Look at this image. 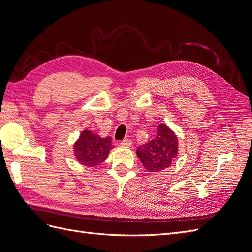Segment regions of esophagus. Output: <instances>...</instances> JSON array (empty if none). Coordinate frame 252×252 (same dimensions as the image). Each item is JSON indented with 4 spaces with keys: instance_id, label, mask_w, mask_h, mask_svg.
Masks as SVG:
<instances>
[{
    "instance_id": "1",
    "label": "esophagus",
    "mask_w": 252,
    "mask_h": 252,
    "mask_svg": "<svg viewBox=\"0 0 252 252\" xmlns=\"http://www.w3.org/2000/svg\"><path fill=\"white\" fill-rule=\"evenodd\" d=\"M120 145H122V146H125V147H130L132 145V141L130 139H125L123 141H121Z\"/></svg>"
}]
</instances>
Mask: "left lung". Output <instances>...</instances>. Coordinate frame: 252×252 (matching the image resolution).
Wrapping results in <instances>:
<instances>
[{
    "label": "left lung",
    "instance_id": "8db88e82",
    "mask_svg": "<svg viewBox=\"0 0 252 252\" xmlns=\"http://www.w3.org/2000/svg\"><path fill=\"white\" fill-rule=\"evenodd\" d=\"M178 138L166 124H159L155 139L136 150L143 166L150 172H158L171 165L178 156Z\"/></svg>",
    "mask_w": 252,
    "mask_h": 252
}]
</instances>
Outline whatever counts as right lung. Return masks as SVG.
<instances>
[{
    "label": "right lung",
    "mask_w": 252,
    "mask_h": 252,
    "mask_svg": "<svg viewBox=\"0 0 252 252\" xmlns=\"http://www.w3.org/2000/svg\"><path fill=\"white\" fill-rule=\"evenodd\" d=\"M73 149L75 158L82 165L94 167L108 157L110 149H112L111 138H101L89 130H84L75 142Z\"/></svg>",
    "instance_id": "add662e5"
}]
</instances>
